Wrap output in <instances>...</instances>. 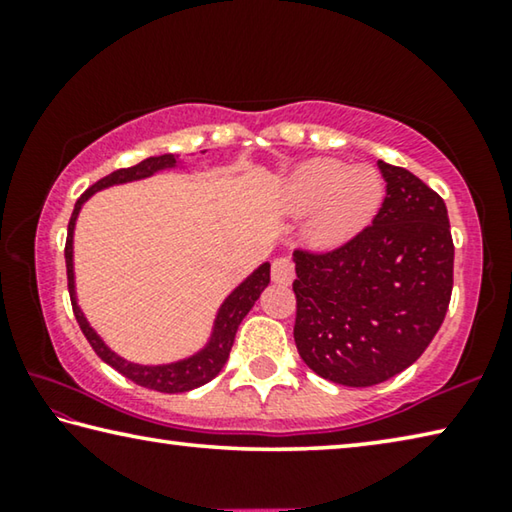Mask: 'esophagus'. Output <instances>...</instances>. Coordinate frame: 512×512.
<instances>
[{
	"label": "esophagus",
	"mask_w": 512,
	"mask_h": 512,
	"mask_svg": "<svg viewBox=\"0 0 512 512\" xmlns=\"http://www.w3.org/2000/svg\"><path fill=\"white\" fill-rule=\"evenodd\" d=\"M271 277L277 284H291L293 280V262L289 257H277L271 266Z\"/></svg>",
	"instance_id": "esophagus-1"
}]
</instances>
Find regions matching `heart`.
Instances as JSON below:
<instances>
[{"label": "heart", "instance_id": "b5f03b06", "mask_svg": "<svg viewBox=\"0 0 512 512\" xmlns=\"http://www.w3.org/2000/svg\"><path fill=\"white\" fill-rule=\"evenodd\" d=\"M275 201L289 216L309 214L302 237L311 248L332 250L348 244L375 219L384 183L368 164L348 167L334 158H314L282 180Z\"/></svg>", "mask_w": 512, "mask_h": 512}]
</instances>
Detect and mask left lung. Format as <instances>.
<instances>
[{
    "label": "left lung",
    "instance_id": "1",
    "mask_svg": "<svg viewBox=\"0 0 512 512\" xmlns=\"http://www.w3.org/2000/svg\"><path fill=\"white\" fill-rule=\"evenodd\" d=\"M386 198L372 225L325 255L296 250L293 339L302 361L341 386H375L420 359L454 284L445 201L384 160Z\"/></svg>",
    "mask_w": 512,
    "mask_h": 512
}]
</instances>
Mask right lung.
<instances>
[{
	"mask_svg": "<svg viewBox=\"0 0 512 512\" xmlns=\"http://www.w3.org/2000/svg\"><path fill=\"white\" fill-rule=\"evenodd\" d=\"M205 153V151H201ZM183 167V162L178 160V155L173 153H162V155H153V158H146L140 164L128 169H117L112 171L110 176L101 178L99 183H94L88 192H85L79 201L74 205L72 219H69V228H67V244H65V264H67V287H69V298H72V307H74V316L79 320L81 332L85 334V339L92 345V350L99 354L101 361H106L108 366L119 370L126 379L135 381L144 388H151V391H160V393H187L192 388H198L207 384V381L214 379L219 372L223 370L225 361L230 357L232 343H235V334L237 327L244 316L248 314L257 298L262 296V291L268 287L271 282V264L264 262L262 266H257L253 273H250L239 287L232 289L228 293V298L221 302L219 311H216L210 339L203 345L201 350H196L194 354H189L185 359L171 361V363H158V366H146V363H135L128 361L124 357H119L115 350H110L106 341L94 332V327L88 323L83 309L79 307V300H76V275H74V228H76V219H79L81 207L85 201H90V196H94L101 189L115 187V185H126V183H135V180H144L151 178L160 171H169V169H178Z\"/></svg>",
	"mask_w": 512,
	"mask_h": 512,
	"instance_id": "add662e5",
	"label": "right lung"
}]
</instances>
